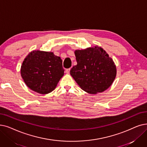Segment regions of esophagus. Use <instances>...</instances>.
Returning <instances> with one entry per match:
<instances>
[{"label": "esophagus", "instance_id": "obj_1", "mask_svg": "<svg viewBox=\"0 0 147 147\" xmlns=\"http://www.w3.org/2000/svg\"><path fill=\"white\" fill-rule=\"evenodd\" d=\"M69 71H70V68L67 69L65 70V73H66L67 74H69Z\"/></svg>", "mask_w": 147, "mask_h": 147}]
</instances>
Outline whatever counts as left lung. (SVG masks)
<instances>
[{
	"instance_id": "obj_1",
	"label": "left lung",
	"mask_w": 147,
	"mask_h": 147,
	"mask_svg": "<svg viewBox=\"0 0 147 147\" xmlns=\"http://www.w3.org/2000/svg\"><path fill=\"white\" fill-rule=\"evenodd\" d=\"M74 54L77 65L70 70V74L82 89L96 94L112 85L117 76V67L103 48L96 46L76 50Z\"/></svg>"
}]
</instances>
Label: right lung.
<instances>
[{
  "mask_svg": "<svg viewBox=\"0 0 147 147\" xmlns=\"http://www.w3.org/2000/svg\"><path fill=\"white\" fill-rule=\"evenodd\" d=\"M22 78L32 91L41 94L53 91L64 74L62 61L52 52L33 50L21 66Z\"/></svg>",
  "mask_w": 147,
  "mask_h": 147,
  "instance_id": "add662e5",
  "label": "right lung"
}]
</instances>
